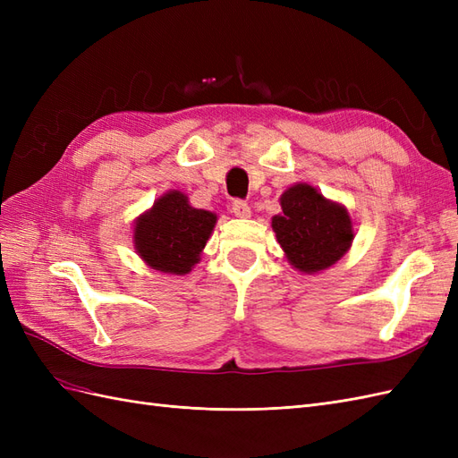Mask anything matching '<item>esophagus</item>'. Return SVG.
<instances>
[{
  "label": "esophagus",
  "instance_id": "1",
  "mask_svg": "<svg viewBox=\"0 0 458 458\" xmlns=\"http://www.w3.org/2000/svg\"><path fill=\"white\" fill-rule=\"evenodd\" d=\"M231 212H233V216H237V217H250V214H252L250 206H248L242 200H234L233 206H231Z\"/></svg>",
  "mask_w": 458,
  "mask_h": 458
}]
</instances>
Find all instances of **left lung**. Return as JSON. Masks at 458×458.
I'll list each match as a JSON object with an SVG mask.
<instances>
[{
	"label": "left lung",
	"mask_w": 458,
	"mask_h": 458,
	"mask_svg": "<svg viewBox=\"0 0 458 458\" xmlns=\"http://www.w3.org/2000/svg\"><path fill=\"white\" fill-rule=\"evenodd\" d=\"M279 202L283 212L271 217V227L294 269L321 273L352 248L355 229L348 208L327 199L317 187L290 185Z\"/></svg>",
	"instance_id": "left-lung-1"
}]
</instances>
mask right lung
Returning <instances> with one entry per match:
<instances>
[{"mask_svg":"<svg viewBox=\"0 0 458 458\" xmlns=\"http://www.w3.org/2000/svg\"><path fill=\"white\" fill-rule=\"evenodd\" d=\"M216 224L214 212L192 208L185 192L172 189L135 219L133 248L150 269L187 275L200 261Z\"/></svg>","mask_w":458,"mask_h":458,"instance_id":"right-lung-1","label":"right lung"}]
</instances>
